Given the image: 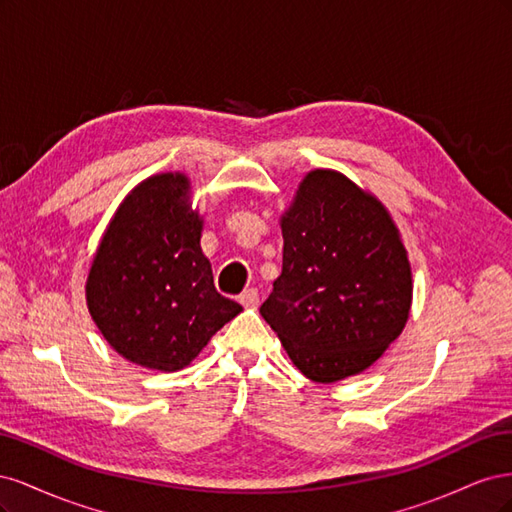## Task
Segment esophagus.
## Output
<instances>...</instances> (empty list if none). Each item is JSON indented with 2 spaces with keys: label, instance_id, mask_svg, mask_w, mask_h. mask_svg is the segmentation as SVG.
<instances>
[{
  "label": "esophagus",
  "instance_id": "obj_1",
  "mask_svg": "<svg viewBox=\"0 0 512 512\" xmlns=\"http://www.w3.org/2000/svg\"><path fill=\"white\" fill-rule=\"evenodd\" d=\"M239 303L243 307H258L260 303V297H258V290L256 288H247L241 297H239Z\"/></svg>",
  "mask_w": 512,
  "mask_h": 512
}]
</instances>
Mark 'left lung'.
Returning a JSON list of instances; mask_svg holds the SVG:
<instances>
[{"label": "left lung", "mask_w": 512, "mask_h": 512, "mask_svg": "<svg viewBox=\"0 0 512 512\" xmlns=\"http://www.w3.org/2000/svg\"><path fill=\"white\" fill-rule=\"evenodd\" d=\"M280 224L282 275L262 318L309 380L361 374L410 316V260L391 213L346 175L316 168Z\"/></svg>", "instance_id": "left-lung-1"}]
</instances>
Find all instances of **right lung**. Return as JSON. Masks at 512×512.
<instances>
[{"instance_id": "add662e5", "label": "right lung", "mask_w": 512, "mask_h": 512, "mask_svg": "<svg viewBox=\"0 0 512 512\" xmlns=\"http://www.w3.org/2000/svg\"><path fill=\"white\" fill-rule=\"evenodd\" d=\"M190 194L183 173L138 183L106 226L87 275L96 327L123 359L147 369L188 367L243 312L213 286Z\"/></svg>"}]
</instances>
